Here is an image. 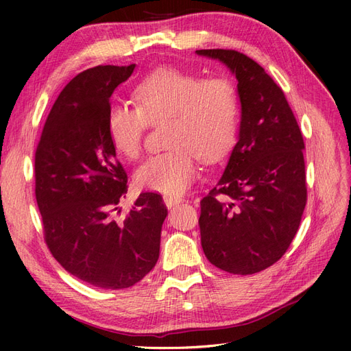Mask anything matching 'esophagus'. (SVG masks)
I'll return each instance as SVG.
<instances>
[{"mask_svg": "<svg viewBox=\"0 0 351 351\" xmlns=\"http://www.w3.org/2000/svg\"><path fill=\"white\" fill-rule=\"evenodd\" d=\"M180 202H182V199L180 197H176V196H164V204L167 208H174L177 206Z\"/></svg>", "mask_w": 351, "mask_h": 351, "instance_id": "obj_1", "label": "esophagus"}]
</instances>
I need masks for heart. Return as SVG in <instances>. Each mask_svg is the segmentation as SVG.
I'll return each mask as SVG.
<instances>
[{
  "instance_id": "1",
  "label": "heart",
  "mask_w": 351,
  "mask_h": 351,
  "mask_svg": "<svg viewBox=\"0 0 351 351\" xmlns=\"http://www.w3.org/2000/svg\"><path fill=\"white\" fill-rule=\"evenodd\" d=\"M133 101L136 108L112 105L108 110L107 132L115 152L139 158L147 124H165L168 146L136 169L134 182L141 189L182 195L199 174L197 158L218 162L236 143L239 95L226 77L159 67L136 84Z\"/></svg>"
}]
</instances>
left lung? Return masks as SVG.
I'll return each instance as SVG.
<instances>
[{
  "mask_svg": "<svg viewBox=\"0 0 351 351\" xmlns=\"http://www.w3.org/2000/svg\"><path fill=\"white\" fill-rule=\"evenodd\" d=\"M237 79L239 142L224 173L200 200V241L208 261L239 275L282 258L307 200L304 142L282 89L256 61L234 49H199Z\"/></svg>",
  "mask_w": 351,
  "mask_h": 351,
  "instance_id": "1",
  "label": "left lung"
}]
</instances>
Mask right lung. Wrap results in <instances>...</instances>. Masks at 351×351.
Instances as JSON below:
<instances>
[{
  "label": "right lung",
  "instance_id": "obj_1",
  "mask_svg": "<svg viewBox=\"0 0 351 351\" xmlns=\"http://www.w3.org/2000/svg\"><path fill=\"white\" fill-rule=\"evenodd\" d=\"M134 67L98 66L71 79L35 154V195L49 252L74 277L105 290L129 289L152 271L168 214L152 192L141 193L124 218L114 214L127 193V174L110 142L107 114L112 92Z\"/></svg>",
  "mask_w": 351,
  "mask_h": 351
}]
</instances>
